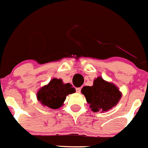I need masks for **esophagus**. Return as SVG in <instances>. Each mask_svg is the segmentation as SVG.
Listing matches in <instances>:
<instances>
[{
	"mask_svg": "<svg viewBox=\"0 0 148 148\" xmlns=\"http://www.w3.org/2000/svg\"><path fill=\"white\" fill-rule=\"evenodd\" d=\"M75 90H76V92H77V93H80V91H81V88H77Z\"/></svg>",
	"mask_w": 148,
	"mask_h": 148,
	"instance_id": "34e87169",
	"label": "esophagus"
}]
</instances>
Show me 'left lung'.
I'll list each match as a JSON object with an SVG mask.
<instances>
[{"instance_id": "1", "label": "left lung", "mask_w": 148, "mask_h": 148, "mask_svg": "<svg viewBox=\"0 0 148 148\" xmlns=\"http://www.w3.org/2000/svg\"><path fill=\"white\" fill-rule=\"evenodd\" d=\"M81 92L94 112H107L116 106L122 97L119 88L101 77L95 79L92 86H84Z\"/></svg>"}]
</instances>
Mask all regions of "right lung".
Listing matches in <instances>:
<instances>
[{"mask_svg":"<svg viewBox=\"0 0 148 148\" xmlns=\"http://www.w3.org/2000/svg\"><path fill=\"white\" fill-rule=\"evenodd\" d=\"M75 92L70 83L64 84L61 79L53 78L37 92V99L44 106L57 109L63 105L66 96Z\"/></svg>","mask_w":148,"mask_h":148,"instance_id":"right-lung-1","label":"right lung"}]
</instances>
